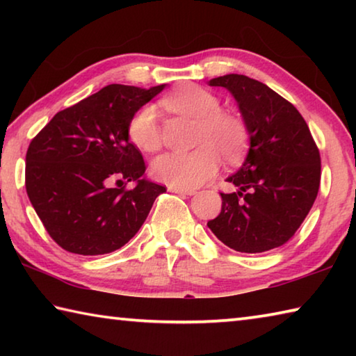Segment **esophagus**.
Instances as JSON below:
<instances>
[{
	"mask_svg": "<svg viewBox=\"0 0 356 356\" xmlns=\"http://www.w3.org/2000/svg\"><path fill=\"white\" fill-rule=\"evenodd\" d=\"M168 190L172 193H179V195H186V196H193L196 193L195 188H182V186H174V185L168 186Z\"/></svg>",
	"mask_w": 356,
	"mask_h": 356,
	"instance_id": "34e87169",
	"label": "esophagus"
}]
</instances>
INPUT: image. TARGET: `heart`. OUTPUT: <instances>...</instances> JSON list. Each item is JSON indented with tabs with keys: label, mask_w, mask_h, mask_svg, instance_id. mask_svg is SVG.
<instances>
[{
	"label": "heart",
	"mask_w": 356,
	"mask_h": 356,
	"mask_svg": "<svg viewBox=\"0 0 356 356\" xmlns=\"http://www.w3.org/2000/svg\"><path fill=\"white\" fill-rule=\"evenodd\" d=\"M161 104L172 113L197 119L196 144L188 154L166 152L150 165L152 176L160 182L182 188H193L218 171L221 155L236 160L248 141V127L236 113L221 110V102L213 92L196 84H185L168 95ZM130 141L146 152L161 146V129L152 106H141L129 122Z\"/></svg>",
	"instance_id": "1"
}]
</instances>
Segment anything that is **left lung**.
<instances>
[{"instance_id": "8db88e82", "label": "left lung", "mask_w": 356, "mask_h": 356, "mask_svg": "<svg viewBox=\"0 0 356 356\" xmlns=\"http://www.w3.org/2000/svg\"><path fill=\"white\" fill-rule=\"evenodd\" d=\"M209 84L226 88L237 100L250 150L227 177L237 191L221 193V212L207 226L240 252L278 248L293 237L317 197L321 154L314 138L297 108L267 84L237 74Z\"/></svg>"}]
</instances>
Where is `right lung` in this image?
<instances>
[{"mask_svg": "<svg viewBox=\"0 0 356 356\" xmlns=\"http://www.w3.org/2000/svg\"><path fill=\"white\" fill-rule=\"evenodd\" d=\"M163 88L108 84L56 113L29 143L28 197L65 251L99 256L119 250L166 191L144 179L143 155L129 140L131 116ZM129 181L137 184L134 189L124 188Z\"/></svg>", "mask_w": 356, "mask_h": 356, "instance_id": "obj_1", "label": "right lung"}]
</instances>
